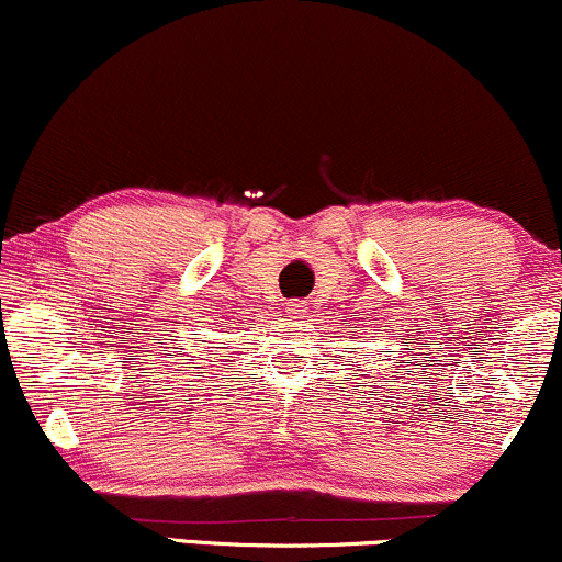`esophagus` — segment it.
Segmentation results:
<instances>
[{
	"mask_svg": "<svg viewBox=\"0 0 562 562\" xmlns=\"http://www.w3.org/2000/svg\"><path fill=\"white\" fill-rule=\"evenodd\" d=\"M286 310H289V313H292V315H300V313H302V305H300V302H289Z\"/></svg>",
	"mask_w": 562,
	"mask_h": 562,
	"instance_id": "esophagus-1",
	"label": "esophagus"
}]
</instances>
